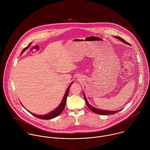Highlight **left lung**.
<instances>
[{
	"instance_id": "8db88e82",
	"label": "left lung",
	"mask_w": 150,
	"mask_h": 150,
	"mask_svg": "<svg viewBox=\"0 0 150 150\" xmlns=\"http://www.w3.org/2000/svg\"><path fill=\"white\" fill-rule=\"evenodd\" d=\"M118 39H120L121 40V41H122L124 43H126L127 44H129L127 42H126L125 40H124L123 39L121 38L120 37H118V36H117L116 37ZM84 98H85V100H86V103L88 106V107L89 108V109L93 111V112L96 113V114H100V115H109V114H114L115 113L121 111V110H117V111H107V110H102L101 109H99V108H95V107H92V106H91L87 102V100L86 99V95L84 93Z\"/></svg>"
}]
</instances>
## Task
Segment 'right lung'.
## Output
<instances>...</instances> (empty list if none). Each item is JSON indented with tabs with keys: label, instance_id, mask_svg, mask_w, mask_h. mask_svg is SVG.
<instances>
[{
	"label": "right lung",
	"instance_id": "obj_1",
	"mask_svg": "<svg viewBox=\"0 0 150 150\" xmlns=\"http://www.w3.org/2000/svg\"><path fill=\"white\" fill-rule=\"evenodd\" d=\"M28 48V47L23 48V50L22 51V53L26 50ZM73 83H71L70 84V86H69L66 93H65V95H64V97L62 100V102L60 104V105L57 107V108H55L54 111H51V112L47 114H45V115H36V114H33V113H31L33 116L38 118H40V119H43V120H50V119H52V118H54L57 116H58L59 115H60V114L63 111L64 109V107H65V105H66V99H67V97L68 96V94H69V88L70 87L71 85Z\"/></svg>",
	"mask_w": 150,
	"mask_h": 150
}]
</instances>
